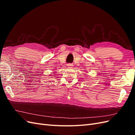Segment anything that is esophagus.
<instances>
[{
    "label": "esophagus",
    "mask_w": 135,
    "mask_h": 135,
    "mask_svg": "<svg viewBox=\"0 0 135 135\" xmlns=\"http://www.w3.org/2000/svg\"><path fill=\"white\" fill-rule=\"evenodd\" d=\"M67 66H69V67H71L73 66V64H67Z\"/></svg>",
    "instance_id": "34e87169"
}]
</instances>
